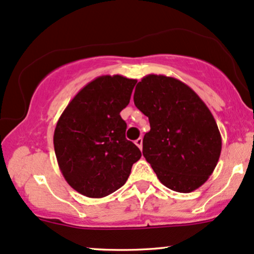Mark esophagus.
<instances>
[{
	"label": "esophagus",
	"instance_id": "1",
	"mask_svg": "<svg viewBox=\"0 0 254 254\" xmlns=\"http://www.w3.org/2000/svg\"><path fill=\"white\" fill-rule=\"evenodd\" d=\"M135 144L138 147V148L142 149V137H138L137 140L135 141Z\"/></svg>",
	"mask_w": 254,
	"mask_h": 254
}]
</instances>
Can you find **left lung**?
Wrapping results in <instances>:
<instances>
[{
	"label": "left lung",
	"instance_id": "obj_1",
	"mask_svg": "<svg viewBox=\"0 0 254 254\" xmlns=\"http://www.w3.org/2000/svg\"><path fill=\"white\" fill-rule=\"evenodd\" d=\"M133 102L149 119L142 153L159 181L178 193L204 185L222 150L221 132L205 102L180 79L163 74L142 78Z\"/></svg>",
	"mask_w": 254,
	"mask_h": 254
}]
</instances>
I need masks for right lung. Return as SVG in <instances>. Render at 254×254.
I'll use <instances>...</instances> for the list:
<instances>
[{"mask_svg":"<svg viewBox=\"0 0 254 254\" xmlns=\"http://www.w3.org/2000/svg\"><path fill=\"white\" fill-rule=\"evenodd\" d=\"M136 79L100 76L80 89L57 123L54 150L63 176L88 197H104L125 185L141 158L125 138L121 112L130 102Z\"/></svg>","mask_w":254,"mask_h":254,"instance_id":"right-lung-1","label":"right lung"}]
</instances>
